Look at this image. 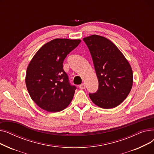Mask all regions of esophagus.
Listing matches in <instances>:
<instances>
[{
  "label": "esophagus",
  "mask_w": 154,
  "mask_h": 154,
  "mask_svg": "<svg viewBox=\"0 0 154 154\" xmlns=\"http://www.w3.org/2000/svg\"><path fill=\"white\" fill-rule=\"evenodd\" d=\"M79 87L81 88V89H84V88L86 87V85L85 84H82L79 85Z\"/></svg>",
  "instance_id": "34e87169"
}]
</instances>
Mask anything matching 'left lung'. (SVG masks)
<instances>
[{
  "mask_svg": "<svg viewBox=\"0 0 154 154\" xmlns=\"http://www.w3.org/2000/svg\"><path fill=\"white\" fill-rule=\"evenodd\" d=\"M83 40L90 51L99 80L98 91L90 93V98L101 108H114L122 103L131 91L133 72L131 65L108 38L92 35Z\"/></svg>",
  "mask_w": 154,
  "mask_h": 154,
  "instance_id": "1",
  "label": "left lung"
}]
</instances>
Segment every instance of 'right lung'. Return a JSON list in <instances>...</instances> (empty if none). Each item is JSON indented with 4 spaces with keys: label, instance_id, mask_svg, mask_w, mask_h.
<instances>
[{
    "label": "right lung",
    "instance_id": "add662e5",
    "mask_svg": "<svg viewBox=\"0 0 154 154\" xmlns=\"http://www.w3.org/2000/svg\"><path fill=\"white\" fill-rule=\"evenodd\" d=\"M80 42V39L55 38L40 47L30 60L26 84L31 99L39 107L58 112L70 103L76 87L70 84L63 62Z\"/></svg>",
    "mask_w": 154,
    "mask_h": 154
}]
</instances>
